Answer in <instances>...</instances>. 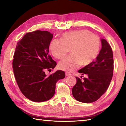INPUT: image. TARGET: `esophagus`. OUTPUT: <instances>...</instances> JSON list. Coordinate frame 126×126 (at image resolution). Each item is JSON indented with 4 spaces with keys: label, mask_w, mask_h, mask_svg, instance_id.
I'll use <instances>...</instances> for the list:
<instances>
[{
    "label": "esophagus",
    "mask_w": 126,
    "mask_h": 126,
    "mask_svg": "<svg viewBox=\"0 0 126 126\" xmlns=\"http://www.w3.org/2000/svg\"><path fill=\"white\" fill-rule=\"evenodd\" d=\"M71 74L70 73H69V72H66L65 73V76H70L71 75Z\"/></svg>",
    "instance_id": "1"
}]
</instances>
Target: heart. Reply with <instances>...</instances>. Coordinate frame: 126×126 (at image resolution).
Wrapping results in <instances>:
<instances>
[{
  "label": "heart",
  "mask_w": 126,
  "mask_h": 126,
  "mask_svg": "<svg viewBox=\"0 0 126 126\" xmlns=\"http://www.w3.org/2000/svg\"><path fill=\"white\" fill-rule=\"evenodd\" d=\"M100 47L98 36L87 30L64 33L61 39H53L50 44L52 55L61 59L70 49L72 53L60 62L61 70L72 71L80 65H88L97 57Z\"/></svg>",
  "instance_id": "b5f03b06"
}]
</instances>
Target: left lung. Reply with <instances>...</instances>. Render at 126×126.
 Instances as JSON below:
<instances>
[{"label": "left lung", "mask_w": 126, "mask_h": 126, "mask_svg": "<svg viewBox=\"0 0 126 126\" xmlns=\"http://www.w3.org/2000/svg\"><path fill=\"white\" fill-rule=\"evenodd\" d=\"M102 48L95 61L78 71L87 78L82 80L76 77V84L72 89L74 97L83 103L97 101L106 92L113 75V53L110 45L104 39H101Z\"/></svg>", "instance_id": "obj_1"}]
</instances>
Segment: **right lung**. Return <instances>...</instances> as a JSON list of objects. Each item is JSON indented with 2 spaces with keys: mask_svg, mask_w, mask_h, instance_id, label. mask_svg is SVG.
Segmentation results:
<instances>
[{
  "mask_svg": "<svg viewBox=\"0 0 126 126\" xmlns=\"http://www.w3.org/2000/svg\"><path fill=\"white\" fill-rule=\"evenodd\" d=\"M52 37L49 31H32L26 33L16 46L13 73L21 92L32 101L41 102L52 98L56 83L65 76L62 70L49 76L45 74V70L53 69L57 64L49 53Z\"/></svg>",
  "mask_w": 126,
  "mask_h": 126,
  "instance_id": "add662e5",
  "label": "right lung"
}]
</instances>
